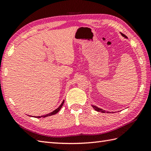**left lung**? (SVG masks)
<instances>
[{
    "instance_id": "1",
    "label": "left lung",
    "mask_w": 151,
    "mask_h": 151,
    "mask_svg": "<svg viewBox=\"0 0 151 151\" xmlns=\"http://www.w3.org/2000/svg\"><path fill=\"white\" fill-rule=\"evenodd\" d=\"M121 35H122V36L124 37H125V38H128L125 35H124L123 33H121ZM92 107H93V108L95 109V110H96L97 111H98V112H102V113H105V112H107V113H109V112H107V111H103V109H99V108H98V107H96V106H93L92 105Z\"/></svg>"
}]
</instances>
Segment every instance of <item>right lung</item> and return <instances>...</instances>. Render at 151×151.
Returning <instances> with one entry per match:
<instances>
[{
  "instance_id": "1",
  "label": "right lung",
  "mask_w": 151,
  "mask_h": 151,
  "mask_svg": "<svg viewBox=\"0 0 151 151\" xmlns=\"http://www.w3.org/2000/svg\"><path fill=\"white\" fill-rule=\"evenodd\" d=\"M63 103H64V101L62 102V103L61 104V105L60 106V107H59L58 109H56L55 111H54L53 112H52V113H49V114H46V115H44V116H37L36 118H41V117H46V116H52V115H54V114H56V113H58V112H59V111L60 110V109H61V107H62V106H63Z\"/></svg>"
}]
</instances>
